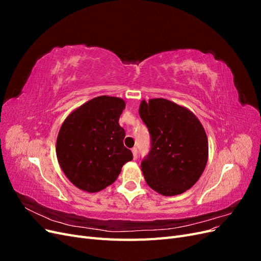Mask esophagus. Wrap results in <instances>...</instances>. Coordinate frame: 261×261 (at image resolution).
I'll use <instances>...</instances> for the list:
<instances>
[{"label":"esophagus","mask_w":261,"mask_h":261,"mask_svg":"<svg viewBox=\"0 0 261 261\" xmlns=\"http://www.w3.org/2000/svg\"><path fill=\"white\" fill-rule=\"evenodd\" d=\"M132 152H133V156H134V159H137V148L136 147H134L133 149H132Z\"/></svg>","instance_id":"1"}]
</instances>
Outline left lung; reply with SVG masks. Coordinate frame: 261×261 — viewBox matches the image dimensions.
Masks as SVG:
<instances>
[{
    "label": "left lung",
    "instance_id": "left-lung-1",
    "mask_svg": "<svg viewBox=\"0 0 261 261\" xmlns=\"http://www.w3.org/2000/svg\"><path fill=\"white\" fill-rule=\"evenodd\" d=\"M139 115L151 135V150L141 162L147 184L163 196L183 194L207 165L203 126L191 110L163 98L141 101Z\"/></svg>",
    "mask_w": 261,
    "mask_h": 261
}]
</instances>
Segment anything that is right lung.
Instances as JSON below:
<instances>
[{"label": "right lung", "instance_id": "add662e5", "mask_svg": "<svg viewBox=\"0 0 261 261\" xmlns=\"http://www.w3.org/2000/svg\"><path fill=\"white\" fill-rule=\"evenodd\" d=\"M124 109L123 99L100 96L75 109L63 122L55 147L58 161L82 191L98 193L113 184L123 165L133 159L118 124Z\"/></svg>", "mask_w": 261, "mask_h": 261}]
</instances>
